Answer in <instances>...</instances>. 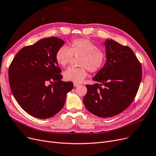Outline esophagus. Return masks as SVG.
Listing matches in <instances>:
<instances>
[{
  "label": "esophagus",
  "mask_w": 156,
  "mask_h": 156,
  "mask_svg": "<svg viewBox=\"0 0 156 156\" xmlns=\"http://www.w3.org/2000/svg\"><path fill=\"white\" fill-rule=\"evenodd\" d=\"M73 85H74V87H78L80 84H79V83H74Z\"/></svg>",
  "instance_id": "1"
}]
</instances>
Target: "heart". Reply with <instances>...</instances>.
<instances>
[{
  "instance_id": "heart-1",
  "label": "heart",
  "mask_w": 156,
  "mask_h": 156,
  "mask_svg": "<svg viewBox=\"0 0 156 156\" xmlns=\"http://www.w3.org/2000/svg\"><path fill=\"white\" fill-rule=\"evenodd\" d=\"M73 56H80L79 68H69L63 73L64 78L69 81L81 83L88 75V70L92 73L99 71L106 61V53L91 40L87 38H76L69 44L68 48L62 46L55 53V60L65 67Z\"/></svg>"
}]
</instances>
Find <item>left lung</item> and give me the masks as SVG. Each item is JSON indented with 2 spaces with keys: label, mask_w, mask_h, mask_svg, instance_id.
<instances>
[{
  "label": "left lung",
  "mask_w": 156,
  "mask_h": 156,
  "mask_svg": "<svg viewBox=\"0 0 156 156\" xmlns=\"http://www.w3.org/2000/svg\"><path fill=\"white\" fill-rule=\"evenodd\" d=\"M104 44L106 62L93 78L101 83L86 85L87 93L83 101L94 115L109 118L125 111L133 101L142 72L140 62L129 47L111 39Z\"/></svg>",
  "instance_id": "obj_1"
}]
</instances>
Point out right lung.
<instances>
[{"instance_id": "right-lung-1", "label": "right lung", "mask_w": 156, "mask_h": 156, "mask_svg": "<svg viewBox=\"0 0 156 156\" xmlns=\"http://www.w3.org/2000/svg\"><path fill=\"white\" fill-rule=\"evenodd\" d=\"M64 44L54 37L41 39L21 48L10 64L12 94L21 108L35 118L47 119L55 115L73 88L71 81L61 80V70L55 60V53Z\"/></svg>"}]
</instances>
